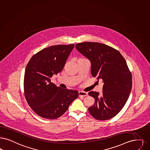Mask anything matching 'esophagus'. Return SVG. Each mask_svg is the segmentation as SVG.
Wrapping results in <instances>:
<instances>
[{
	"label": "esophagus",
	"instance_id": "34e87169",
	"mask_svg": "<svg viewBox=\"0 0 150 150\" xmlns=\"http://www.w3.org/2000/svg\"><path fill=\"white\" fill-rule=\"evenodd\" d=\"M88 96V93L85 91H79V96Z\"/></svg>",
	"mask_w": 150,
	"mask_h": 150
}]
</instances>
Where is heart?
Here are the masks:
<instances>
[{
    "label": "heart",
    "instance_id": "obj_1",
    "mask_svg": "<svg viewBox=\"0 0 150 150\" xmlns=\"http://www.w3.org/2000/svg\"><path fill=\"white\" fill-rule=\"evenodd\" d=\"M84 58H80V59H79L78 60H81V59H83Z\"/></svg>",
    "mask_w": 150,
    "mask_h": 150
}]
</instances>
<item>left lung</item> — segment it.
<instances>
[{
    "instance_id": "obj_1",
    "label": "left lung",
    "mask_w": 150,
    "mask_h": 150,
    "mask_svg": "<svg viewBox=\"0 0 150 150\" xmlns=\"http://www.w3.org/2000/svg\"><path fill=\"white\" fill-rule=\"evenodd\" d=\"M75 47L90 60L92 76L104 82L100 94L88 93L95 99L88 108L89 113L98 120L114 117L125 105L132 89V74L126 60L118 50L100 43L82 42Z\"/></svg>"
}]
</instances>
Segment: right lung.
Returning a JSON list of instances; mask_svg holds the SVG:
<instances>
[{
    "label": "right lung",
    "instance_id": "obj_1",
    "mask_svg": "<svg viewBox=\"0 0 150 150\" xmlns=\"http://www.w3.org/2000/svg\"><path fill=\"white\" fill-rule=\"evenodd\" d=\"M74 44L54 45L35 54L27 64L24 77L25 98L31 109L43 118H59L78 98L77 90L57 87L50 78L63 69Z\"/></svg>",
    "mask_w": 150,
    "mask_h": 150
}]
</instances>
